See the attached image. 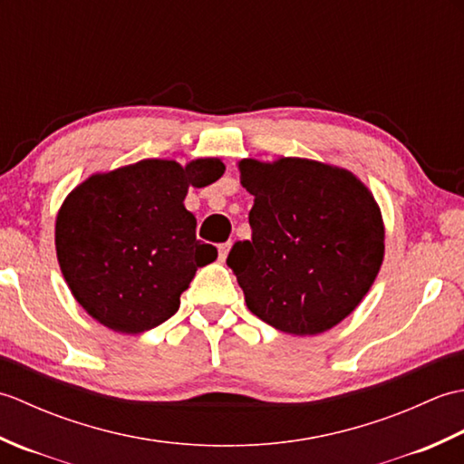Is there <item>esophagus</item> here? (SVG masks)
I'll list each match as a JSON object with an SVG mask.
<instances>
[{
	"mask_svg": "<svg viewBox=\"0 0 464 464\" xmlns=\"http://www.w3.org/2000/svg\"><path fill=\"white\" fill-rule=\"evenodd\" d=\"M229 249H231V241H227V243H221L219 247H217V251H219V261L221 263H225V259H227V255H229Z\"/></svg>",
	"mask_w": 464,
	"mask_h": 464,
	"instance_id": "1",
	"label": "esophagus"
}]
</instances>
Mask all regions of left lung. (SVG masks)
Masks as SVG:
<instances>
[{
	"label": "left lung",
	"mask_w": 464,
	"mask_h": 464,
	"mask_svg": "<svg viewBox=\"0 0 464 464\" xmlns=\"http://www.w3.org/2000/svg\"><path fill=\"white\" fill-rule=\"evenodd\" d=\"M251 241L227 257L245 303L271 327L319 334L357 309L384 255L372 193L351 171L301 157L239 161Z\"/></svg>",
	"instance_id": "1"
}]
</instances>
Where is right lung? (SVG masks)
<instances>
[{
    "label": "right lung",
    "mask_w": 464,
    "mask_h": 464,
    "mask_svg": "<svg viewBox=\"0 0 464 464\" xmlns=\"http://www.w3.org/2000/svg\"><path fill=\"white\" fill-rule=\"evenodd\" d=\"M223 171L217 157L185 167L143 160L87 177L65 197L55 219L57 261L95 321L137 334L177 313L195 271L217 259L213 245L195 237L185 195Z\"/></svg>",
    "instance_id": "right-lung-1"
}]
</instances>
